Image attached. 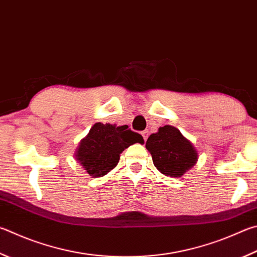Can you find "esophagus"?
<instances>
[{
    "label": "esophagus",
    "mask_w": 257,
    "mask_h": 257,
    "mask_svg": "<svg viewBox=\"0 0 257 257\" xmlns=\"http://www.w3.org/2000/svg\"><path fill=\"white\" fill-rule=\"evenodd\" d=\"M142 135L144 137V141L146 142L147 141V137H148V130H144V132H142Z\"/></svg>",
    "instance_id": "1"
}]
</instances>
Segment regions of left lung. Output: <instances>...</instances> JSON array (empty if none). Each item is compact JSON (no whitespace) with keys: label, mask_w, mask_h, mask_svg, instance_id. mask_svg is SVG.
<instances>
[{"label":"left lung","mask_w":257,"mask_h":257,"mask_svg":"<svg viewBox=\"0 0 257 257\" xmlns=\"http://www.w3.org/2000/svg\"><path fill=\"white\" fill-rule=\"evenodd\" d=\"M146 148L152 154L156 169L171 177L183 175L198 160L192 144L172 125H164L158 129V133L152 134L146 142Z\"/></svg>","instance_id":"obj_1"}]
</instances>
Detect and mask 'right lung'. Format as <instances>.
<instances>
[{
    "mask_svg": "<svg viewBox=\"0 0 257 257\" xmlns=\"http://www.w3.org/2000/svg\"><path fill=\"white\" fill-rule=\"evenodd\" d=\"M135 143H144L142 135L128 125L115 127L110 123H95L78 146L76 158L92 176L100 177L118 164L120 154Z\"/></svg>",
    "mask_w": 257,
    "mask_h": 257,
    "instance_id": "add662e5",
    "label": "right lung"
}]
</instances>
